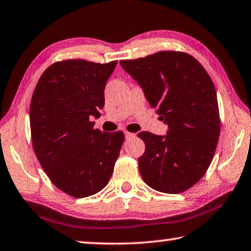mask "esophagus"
I'll use <instances>...</instances> for the list:
<instances>
[{"label": "esophagus", "mask_w": 251, "mask_h": 251, "mask_svg": "<svg viewBox=\"0 0 251 251\" xmlns=\"http://www.w3.org/2000/svg\"><path fill=\"white\" fill-rule=\"evenodd\" d=\"M125 137H126V139H130V138L135 137V134L129 133V131H125Z\"/></svg>", "instance_id": "obj_1"}]
</instances>
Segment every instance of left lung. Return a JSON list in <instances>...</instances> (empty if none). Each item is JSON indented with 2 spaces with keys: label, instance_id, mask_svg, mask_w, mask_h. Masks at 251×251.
<instances>
[{
  "label": "left lung",
  "instance_id": "8db88e82",
  "mask_svg": "<svg viewBox=\"0 0 251 251\" xmlns=\"http://www.w3.org/2000/svg\"><path fill=\"white\" fill-rule=\"evenodd\" d=\"M121 65L168 126L166 136L138 134L145 143L138 158L142 178L160 193L185 192L206 174L219 139L217 94L210 76L192 55L176 50L123 59Z\"/></svg>",
  "mask_w": 251,
  "mask_h": 251
}]
</instances>
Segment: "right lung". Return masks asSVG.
<instances>
[{
    "label": "right lung",
    "mask_w": 251,
    "mask_h": 251,
    "mask_svg": "<svg viewBox=\"0 0 251 251\" xmlns=\"http://www.w3.org/2000/svg\"><path fill=\"white\" fill-rule=\"evenodd\" d=\"M117 64L65 59L49 66L36 84L29 125L33 150L59 190L76 198L108 184L124 143L121 130L94 128L104 107L106 82Z\"/></svg>",
    "instance_id": "obj_1"
}]
</instances>
